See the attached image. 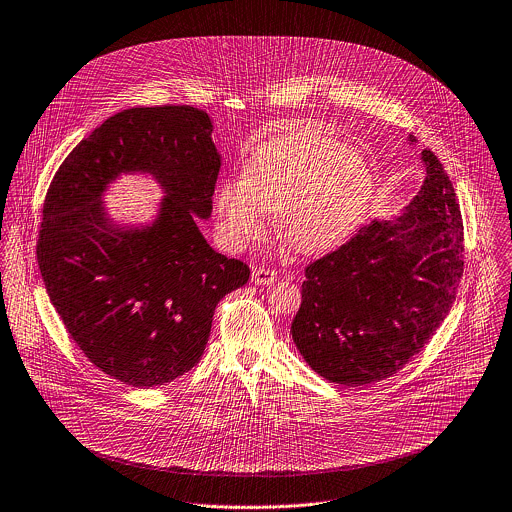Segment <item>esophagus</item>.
Listing matches in <instances>:
<instances>
[{"mask_svg":"<svg viewBox=\"0 0 512 512\" xmlns=\"http://www.w3.org/2000/svg\"><path fill=\"white\" fill-rule=\"evenodd\" d=\"M251 279L255 285H271L279 279V275L273 271V269H263V267H257L253 269L251 273Z\"/></svg>","mask_w":512,"mask_h":512,"instance_id":"obj_1","label":"esophagus"}]
</instances>
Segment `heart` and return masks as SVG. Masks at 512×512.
I'll return each mask as SVG.
<instances>
[{"instance_id": "obj_1", "label": "heart", "mask_w": 512, "mask_h": 512, "mask_svg": "<svg viewBox=\"0 0 512 512\" xmlns=\"http://www.w3.org/2000/svg\"><path fill=\"white\" fill-rule=\"evenodd\" d=\"M368 158L310 126L291 128L255 146L243 178L215 190V215L229 247L259 241L269 211H279V233L299 253H322L344 241L374 200Z\"/></svg>"}]
</instances>
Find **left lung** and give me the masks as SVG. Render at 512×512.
Masks as SVG:
<instances>
[{
  "label": "left lung",
  "mask_w": 512,
  "mask_h": 512,
  "mask_svg": "<svg viewBox=\"0 0 512 512\" xmlns=\"http://www.w3.org/2000/svg\"><path fill=\"white\" fill-rule=\"evenodd\" d=\"M421 162L423 186L398 217L374 219L305 271L291 332L308 366L330 382L364 386L396 374L455 301L461 211L437 156L423 150Z\"/></svg>",
  "instance_id": "1"
}]
</instances>
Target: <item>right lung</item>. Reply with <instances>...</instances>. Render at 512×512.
I'll list each match as a JSON object with an SVG mask.
<instances>
[{"label": "right lung", "instance_id": "add662e5", "mask_svg": "<svg viewBox=\"0 0 512 512\" xmlns=\"http://www.w3.org/2000/svg\"><path fill=\"white\" fill-rule=\"evenodd\" d=\"M207 112L138 106L110 118L65 158L45 204L37 261L47 295L83 354L114 380L154 388L192 370L213 310L249 267L213 251L221 154ZM152 175L165 198L150 224L114 222L103 194L120 175Z\"/></svg>", "mask_w": 512, "mask_h": 512}]
</instances>
